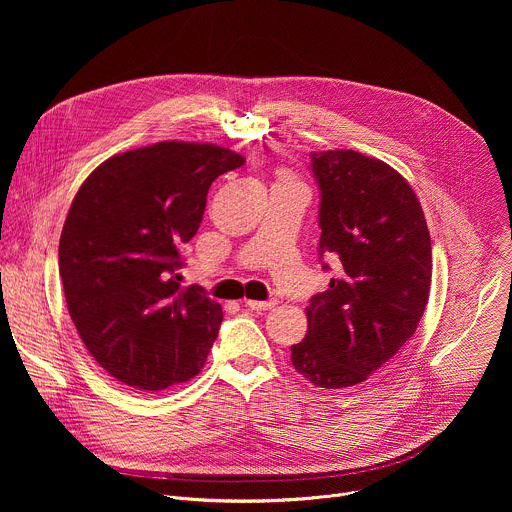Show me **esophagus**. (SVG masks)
Returning <instances> with one entry per match:
<instances>
[{
	"label": "esophagus",
	"instance_id": "esophagus-1",
	"mask_svg": "<svg viewBox=\"0 0 512 512\" xmlns=\"http://www.w3.org/2000/svg\"><path fill=\"white\" fill-rule=\"evenodd\" d=\"M275 304H277V300H267V302L247 300V302H245V306H247V308H251V310H255V312H267V310L275 308Z\"/></svg>",
	"mask_w": 512,
	"mask_h": 512
}]
</instances>
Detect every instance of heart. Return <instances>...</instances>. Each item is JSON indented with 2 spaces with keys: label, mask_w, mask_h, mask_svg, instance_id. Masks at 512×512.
Masks as SVG:
<instances>
[{
  "label": "heart",
  "mask_w": 512,
  "mask_h": 512,
  "mask_svg": "<svg viewBox=\"0 0 512 512\" xmlns=\"http://www.w3.org/2000/svg\"><path fill=\"white\" fill-rule=\"evenodd\" d=\"M283 178H285V176H283Z\"/></svg>",
  "instance_id": "1"
}]
</instances>
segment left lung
Returning <instances> with one entry per match:
<instances>
[{"instance_id": "1", "label": "left lung", "mask_w": 512, "mask_h": 512, "mask_svg": "<svg viewBox=\"0 0 512 512\" xmlns=\"http://www.w3.org/2000/svg\"><path fill=\"white\" fill-rule=\"evenodd\" d=\"M320 188L318 255L336 263L310 300L308 334L291 364L316 387L367 381L415 334L431 285V241L407 180L352 150L312 154Z\"/></svg>"}]
</instances>
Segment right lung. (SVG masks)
<instances>
[{
    "label": "right lung",
    "mask_w": 512,
    "mask_h": 512,
    "mask_svg": "<svg viewBox=\"0 0 512 512\" xmlns=\"http://www.w3.org/2000/svg\"><path fill=\"white\" fill-rule=\"evenodd\" d=\"M245 158L212 143L160 141L103 162L70 204L58 245L68 314L101 367L162 391L200 373L223 308L182 287V247L210 184Z\"/></svg>",
    "instance_id": "1"
}]
</instances>
